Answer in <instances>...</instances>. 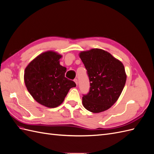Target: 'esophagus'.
<instances>
[{
  "label": "esophagus",
  "mask_w": 154,
  "mask_h": 154,
  "mask_svg": "<svg viewBox=\"0 0 154 154\" xmlns=\"http://www.w3.org/2000/svg\"><path fill=\"white\" fill-rule=\"evenodd\" d=\"M74 82L76 83V85H78V80L77 79H74Z\"/></svg>",
  "instance_id": "obj_1"
}]
</instances>
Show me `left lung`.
<instances>
[{"label": "left lung", "mask_w": 154, "mask_h": 154, "mask_svg": "<svg viewBox=\"0 0 154 154\" xmlns=\"http://www.w3.org/2000/svg\"><path fill=\"white\" fill-rule=\"evenodd\" d=\"M79 57L87 71L90 90L83 95V106L93 113L108 110L123 91L127 74L123 64L106 51L91 49L82 51Z\"/></svg>", "instance_id": "1"}]
</instances>
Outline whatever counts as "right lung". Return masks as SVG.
<instances>
[{
  "label": "right lung",
  "mask_w": 154,
  "mask_h": 154,
  "mask_svg": "<svg viewBox=\"0 0 154 154\" xmlns=\"http://www.w3.org/2000/svg\"><path fill=\"white\" fill-rule=\"evenodd\" d=\"M61 54L53 51L41 53L27 65L24 82L27 91L40 105L55 108L64 101L76 83L65 77L66 67L60 64Z\"/></svg>",
  "instance_id": "1"
}]
</instances>
